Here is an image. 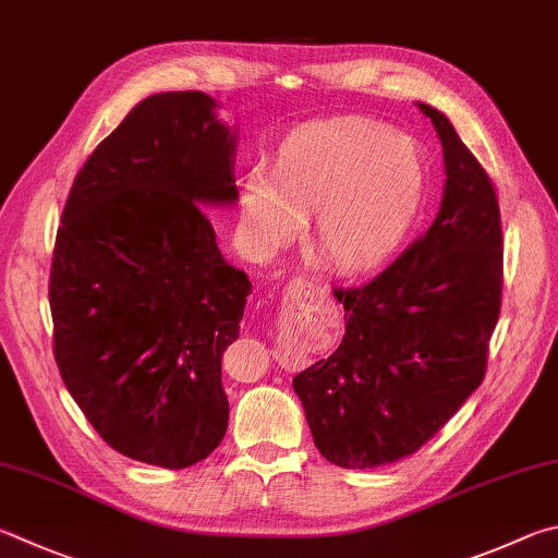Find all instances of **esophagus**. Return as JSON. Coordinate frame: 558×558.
Returning <instances> with one entry per match:
<instances>
[{"label": "esophagus", "instance_id": "obj_1", "mask_svg": "<svg viewBox=\"0 0 558 558\" xmlns=\"http://www.w3.org/2000/svg\"><path fill=\"white\" fill-rule=\"evenodd\" d=\"M290 292L292 290H305V292H312V295H324V290L319 288V286H314V282L312 280H307V278H298V280H292L290 282V288H288ZM298 366V359H295V363H292V368H295Z\"/></svg>", "mask_w": 558, "mask_h": 558}]
</instances>
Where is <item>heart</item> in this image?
Returning <instances> with one entry per match:
<instances>
[{"label":"heart","mask_w":558,"mask_h":558,"mask_svg":"<svg viewBox=\"0 0 558 558\" xmlns=\"http://www.w3.org/2000/svg\"><path fill=\"white\" fill-rule=\"evenodd\" d=\"M241 219L256 248L295 241L314 215V241L333 268L359 272L400 248L424 202V160L404 134L371 121H333L280 148L272 173L253 168Z\"/></svg>","instance_id":"obj_1"}]
</instances>
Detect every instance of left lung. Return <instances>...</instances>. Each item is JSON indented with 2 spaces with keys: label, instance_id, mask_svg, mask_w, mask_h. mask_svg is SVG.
Segmentation results:
<instances>
[{
  "label": "left lung",
  "instance_id": "left-lung-1",
  "mask_svg": "<svg viewBox=\"0 0 558 558\" xmlns=\"http://www.w3.org/2000/svg\"><path fill=\"white\" fill-rule=\"evenodd\" d=\"M444 148L427 234L356 290H333L347 333L292 378L314 447L341 469L417 451L478 388L500 314L502 229L493 182L451 121L424 102Z\"/></svg>",
  "mask_w": 558,
  "mask_h": 558
}]
</instances>
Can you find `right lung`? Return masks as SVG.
I'll return each mask as SVG.
<instances>
[{
    "instance_id": "obj_1",
    "label": "right lung",
    "mask_w": 558,
    "mask_h": 558,
    "mask_svg": "<svg viewBox=\"0 0 558 558\" xmlns=\"http://www.w3.org/2000/svg\"><path fill=\"white\" fill-rule=\"evenodd\" d=\"M205 93H158L80 170L50 268L53 351L68 392L111 449L187 469L229 424L221 356L251 280L202 207L236 205V129Z\"/></svg>"
}]
</instances>
